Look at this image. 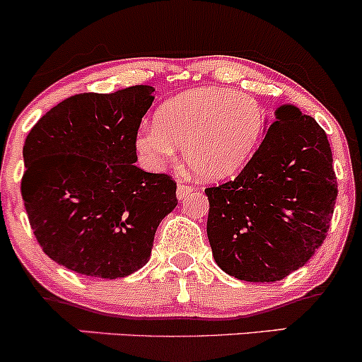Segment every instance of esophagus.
Returning <instances> with one entry per match:
<instances>
[{"instance_id":"34e87169","label":"esophagus","mask_w":362,"mask_h":362,"mask_svg":"<svg viewBox=\"0 0 362 362\" xmlns=\"http://www.w3.org/2000/svg\"><path fill=\"white\" fill-rule=\"evenodd\" d=\"M192 192H193V186H189V185H182L181 181L177 182L176 197H177V199H180V200L185 199V197H188V193H192Z\"/></svg>"}]
</instances>
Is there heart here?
I'll list each match as a JSON object with an SVG mask.
<instances>
[{
    "instance_id": "1",
    "label": "heart",
    "mask_w": 362,
    "mask_h": 362,
    "mask_svg": "<svg viewBox=\"0 0 362 362\" xmlns=\"http://www.w3.org/2000/svg\"><path fill=\"white\" fill-rule=\"evenodd\" d=\"M267 115L255 98L230 88L181 92L155 113V127L136 134V150L153 169L167 165L185 148L197 177L219 181L245 167L263 139Z\"/></svg>"
}]
</instances>
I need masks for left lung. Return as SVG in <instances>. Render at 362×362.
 Listing matches in <instances>:
<instances>
[{"label": "left lung", "mask_w": 362, "mask_h": 362, "mask_svg": "<svg viewBox=\"0 0 362 362\" xmlns=\"http://www.w3.org/2000/svg\"><path fill=\"white\" fill-rule=\"evenodd\" d=\"M233 181L206 189L207 237L232 277L275 282L303 267L329 230L338 188L326 132L282 104Z\"/></svg>", "instance_id": "1"}]
</instances>
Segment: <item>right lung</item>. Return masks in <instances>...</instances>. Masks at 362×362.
Instances as JSON below:
<instances>
[{"instance_id":"right-lung-1","label":"right lung","mask_w":362,"mask_h":362,"mask_svg":"<svg viewBox=\"0 0 362 362\" xmlns=\"http://www.w3.org/2000/svg\"><path fill=\"white\" fill-rule=\"evenodd\" d=\"M153 87L76 94L43 115L24 143L21 192L43 252L95 279L148 263L160 221L177 206L176 182L136 165V134Z\"/></svg>"}]
</instances>
